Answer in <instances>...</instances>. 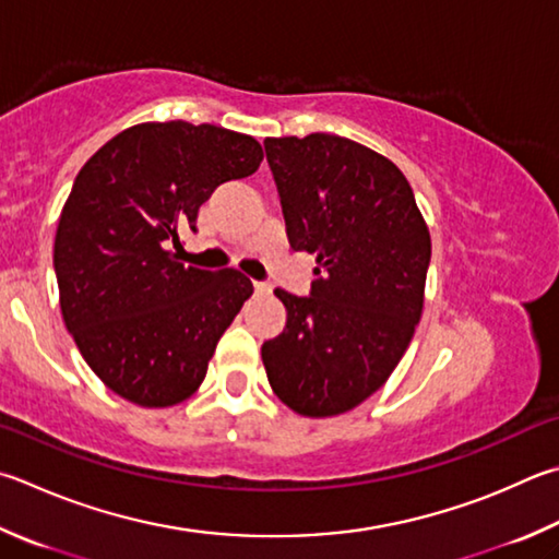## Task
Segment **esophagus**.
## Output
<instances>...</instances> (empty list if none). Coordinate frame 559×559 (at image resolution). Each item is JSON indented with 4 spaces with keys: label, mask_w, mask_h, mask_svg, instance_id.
Masks as SVG:
<instances>
[{
    "label": "esophagus",
    "mask_w": 559,
    "mask_h": 559,
    "mask_svg": "<svg viewBox=\"0 0 559 559\" xmlns=\"http://www.w3.org/2000/svg\"><path fill=\"white\" fill-rule=\"evenodd\" d=\"M253 290L261 293V296H263V293H271V283H266V281H253Z\"/></svg>",
    "instance_id": "1"
}]
</instances>
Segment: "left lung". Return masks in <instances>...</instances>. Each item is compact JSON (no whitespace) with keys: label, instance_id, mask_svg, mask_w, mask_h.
<instances>
[{"label":"left lung","instance_id":"left-lung-1","mask_svg":"<svg viewBox=\"0 0 559 559\" xmlns=\"http://www.w3.org/2000/svg\"><path fill=\"white\" fill-rule=\"evenodd\" d=\"M290 249L318 257L310 296L276 288L286 328L263 342L273 393L328 418L357 408L399 367L420 322L430 231L389 158L334 134L266 139Z\"/></svg>","mask_w":559,"mask_h":559}]
</instances>
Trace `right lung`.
<instances>
[{
	"label": "right lung",
	"mask_w": 559,
	"mask_h": 559,
	"mask_svg": "<svg viewBox=\"0 0 559 559\" xmlns=\"http://www.w3.org/2000/svg\"><path fill=\"white\" fill-rule=\"evenodd\" d=\"M261 160L253 136L146 121L80 168L53 245L60 310L90 369L121 399L168 408L205 379L253 286L235 269L186 266L174 249L180 231L198 229L202 202Z\"/></svg>",
	"instance_id": "obj_1"
}]
</instances>
